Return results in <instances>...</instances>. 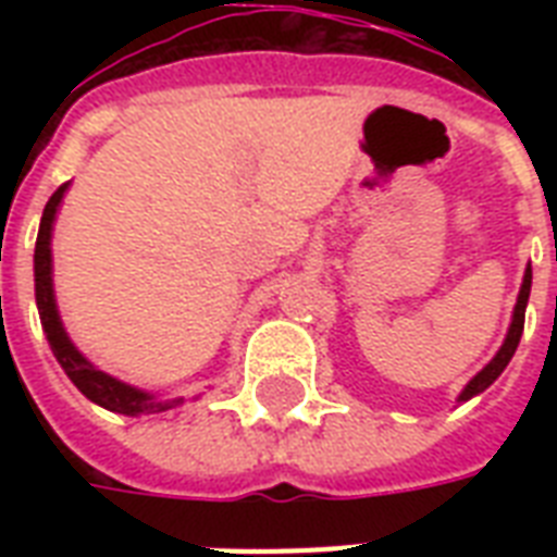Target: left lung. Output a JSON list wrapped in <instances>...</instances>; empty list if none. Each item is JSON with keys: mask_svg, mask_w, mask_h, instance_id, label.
<instances>
[{"mask_svg": "<svg viewBox=\"0 0 557 557\" xmlns=\"http://www.w3.org/2000/svg\"><path fill=\"white\" fill-rule=\"evenodd\" d=\"M529 292H532V265L527 269L523 274V286H520V295H518V304H515V314H511V326L506 332V341H503V347L497 349V356L483 367V370L476 372L474 379L468 381L466 389L459 393V401H468V398L480 396L483 389H488L497 381L506 367H509L511 356H515V349L520 344V335H523V321H527V304H529Z\"/></svg>", "mask_w": 557, "mask_h": 557, "instance_id": "obj_1", "label": "left lung"}]
</instances>
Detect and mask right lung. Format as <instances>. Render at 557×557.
<instances>
[{
	"label": "right lung",
	"mask_w": 557,
	"mask_h": 557,
	"mask_svg": "<svg viewBox=\"0 0 557 557\" xmlns=\"http://www.w3.org/2000/svg\"><path fill=\"white\" fill-rule=\"evenodd\" d=\"M69 182L57 187L48 199L42 219H39V234H37V248H34V292H37V309L39 321H42V332H46L48 347L65 370V375L74 381V387L81 389L83 396L95 401V405L107 407L112 413L124 416H141V413H164L170 407L182 405L185 398H156L147 389H138L126 381L112 379L109 372L98 370L83 358V352L74 347L69 335L63 330L60 312H57L54 300V280H51V231H54V216L60 210Z\"/></svg>",
	"instance_id": "obj_1"
}]
</instances>
